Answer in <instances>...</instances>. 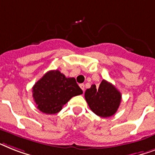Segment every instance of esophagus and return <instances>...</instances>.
<instances>
[{
	"instance_id": "1",
	"label": "esophagus",
	"mask_w": 155,
	"mask_h": 155,
	"mask_svg": "<svg viewBox=\"0 0 155 155\" xmlns=\"http://www.w3.org/2000/svg\"><path fill=\"white\" fill-rule=\"evenodd\" d=\"M80 87H81V89L83 90V92L85 91V85H84V84H80Z\"/></svg>"
}]
</instances>
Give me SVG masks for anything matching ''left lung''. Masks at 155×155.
I'll return each instance as SVG.
<instances>
[{
	"label": "left lung",
	"instance_id": "left-lung-1",
	"mask_svg": "<svg viewBox=\"0 0 155 155\" xmlns=\"http://www.w3.org/2000/svg\"><path fill=\"white\" fill-rule=\"evenodd\" d=\"M85 97L90 109L101 117H109L115 114L121 102V93L114 85L105 80L99 88L92 85L87 89Z\"/></svg>",
	"mask_w": 155,
	"mask_h": 155
}]
</instances>
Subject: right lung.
<instances>
[{
  "label": "right lung",
  "mask_w": 155,
  "mask_h": 155,
  "mask_svg": "<svg viewBox=\"0 0 155 155\" xmlns=\"http://www.w3.org/2000/svg\"><path fill=\"white\" fill-rule=\"evenodd\" d=\"M37 108L46 114H55L73 97L82 94L74 78H66L59 70H50L32 87Z\"/></svg>",
  "instance_id": "right-lung-1"
}]
</instances>
